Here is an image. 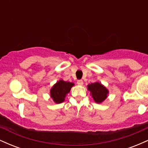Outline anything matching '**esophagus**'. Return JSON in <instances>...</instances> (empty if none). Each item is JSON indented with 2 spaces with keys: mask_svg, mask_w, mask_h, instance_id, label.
Instances as JSON below:
<instances>
[{
  "mask_svg": "<svg viewBox=\"0 0 148 148\" xmlns=\"http://www.w3.org/2000/svg\"><path fill=\"white\" fill-rule=\"evenodd\" d=\"M77 84L79 86H83L84 85V81L82 80H79V81H77Z\"/></svg>",
  "mask_w": 148,
  "mask_h": 148,
  "instance_id": "1",
  "label": "esophagus"
}]
</instances>
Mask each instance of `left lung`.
Returning a JSON list of instances; mask_svg holds the SVG:
<instances>
[{
	"label": "left lung",
	"mask_w": 148,
	"mask_h": 148,
	"mask_svg": "<svg viewBox=\"0 0 148 148\" xmlns=\"http://www.w3.org/2000/svg\"><path fill=\"white\" fill-rule=\"evenodd\" d=\"M88 90L90 92V95L97 103H102L108 95V90L101 83L95 82L88 84Z\"/></svg>",
	"instance_id": "8db88e82"
}]
</instances>
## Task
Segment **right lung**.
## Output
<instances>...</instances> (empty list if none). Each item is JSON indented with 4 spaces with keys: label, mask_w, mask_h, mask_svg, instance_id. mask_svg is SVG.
Masks as SVG:
<instances>
[{
    "label": "right lung",
    "mask_w": 148,
    "mask_h": 148,
    "mask_svg": "<svg viewBox=\"0 0 148 148\" xmlns=\"http://www.w3.org/2000/svg\"><path fill=\"white\" fill-rule=\"evenodd\" d=\"M74 86V83L64 81L62 79L57 81L50 90V96L56 103L63 102L65 97Z\"/></svg>",
    "instance_id": "right-lung-1"
}]
</instances>
